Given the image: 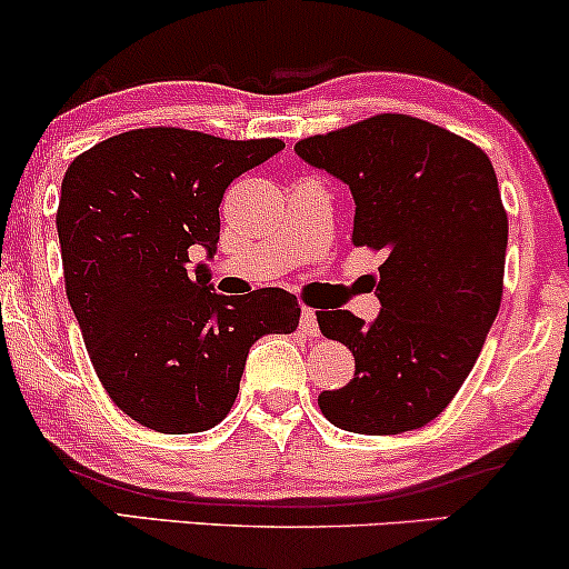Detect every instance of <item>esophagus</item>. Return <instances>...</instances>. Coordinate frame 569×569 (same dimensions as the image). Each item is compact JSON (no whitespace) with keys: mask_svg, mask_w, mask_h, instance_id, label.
Segmentation results:
<instances>
[{"mask_svg":"<svg viewBox=\"0 0 569 569\" xmlns=\"http://www.w3.org/2000/svg\"><path fill=\"white\" fill-rule=\"evenodd\" d=\"M299 329H302L307 337H318V316L312 307H302V312H299Z\"/></svg>","mask_w":569,"mask_h":569,"instance_id":"esophagus-1","label":"esophagus"}]
</instances>
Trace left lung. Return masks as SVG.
I'll return each mask as SVG.
<instances>
[{
    "mask_svg": "<svg viewBox=\"0 0 569 569\" xmlns=\"http://www.w3.org/2000/svg\"><path fill=\"white\" fill-rule=\"evenodd\" d=\"M293 152L350 187L352 243L385 251L375 321L318 310L323 337L356 358V377L323 390L318 407L350 433L428 426L471 375L500 310L508 217L492 162L407 114L310 136Z\"/></svg>",
    "mask_w": 569,
    "mask_h": 569,
    "instance_id": "1",
    "label": "left lung"
}]
</instances>
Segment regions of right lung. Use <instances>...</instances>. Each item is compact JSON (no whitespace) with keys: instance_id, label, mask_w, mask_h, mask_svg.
Masks as SVG:
<instances>
[{"instance_id":"right-lung-1","label":"right lung","mask_w":569,"mask_h":569,"mask_svg":"<svg viewBox=\"0 0 569 569\" xmlns=\"http://www.w3.org/2000/svg\"><path fill=\"white\" fill-rule=\"evenodd\" d=\"M283 149L181 128H141L69 166L56 227L67 297L112 401L158 433H200L232 409L251 345L291 335L297 297L213 291L219 206L240 173Z\"/></svg>"}]
</instances>
